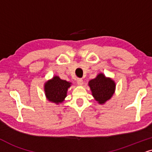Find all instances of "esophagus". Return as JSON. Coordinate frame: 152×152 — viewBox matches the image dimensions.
<instances>
[{
	"label": "esophagus",
	"instance_id": "1",
	"mask_svg": "<svg viewBox=\"0 0 152 152\" xmlns=\"http://www.w3.org/2000/svg\"><path fill=\"white\" fill-rule=\"evenodd\" d=\"M77 83L78 85H80V86L83 85L84 84L83 80L81 79V78H78V79H77Z\"/></svg>",
	"mask_w": 152,
	"mask_h": 152
}]
</instances>
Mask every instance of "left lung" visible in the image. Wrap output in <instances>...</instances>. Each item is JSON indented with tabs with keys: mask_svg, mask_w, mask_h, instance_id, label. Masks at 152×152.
Returning <instances> with one entry per match:
<instances>
[{
	"mask_svg": "<svg viewBox=\"0 0 152 152\" xmlns=\"http://www.w3.org/2000/svg\"><path fill=\"white\" fill-rule=\"evenodd\" d=\"M88 86L91 94L99 104H104L110 100L115 91V82L104 73H99L94 79L89 80Z\"/></svg>",
	"mask_w": 152,
	"mask_h": 152,
	"instance_id": "obj_1",
	"label": "left lung"
}]
</instances>
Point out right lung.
<instances>
[{
  "label": "right lung",
  "instance_id": "obj_1",
  "mask_svg": "<svg viewBox=\"0 0 152 152\" xmlns=\"http://www.w3.org/2000/svg\"><path fill=\"white\" fill-rule=\"evenodd\" d=\"M71 85V82L62 80L57 75L53 76L52 79L44 83L45 96L48 102L57 105L61 104L65 101L67 90Z\"/></svg>",
  "mask_w": 152,
  "mask_h": 152
}]
</instances>
